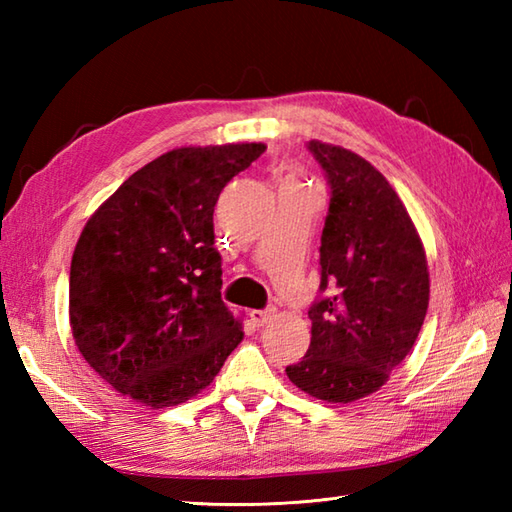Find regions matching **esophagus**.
<instances>
[{
  "instance_id": "1",
  "label": "esophagus",
  "mask_w": 512,
  "mask_h": 512,
  "mask_svg": "<svg viewBox=\"0 0 512 512\" xmlns=\"http://www.w3.org/2000/svg\"><path fill=\"white\" fill-rule=\"evenodd\" d=\"M273 317H275V308L253 310V312H250V321H253V323L257 325V328H259V325H266Z\"/></svg>"
}]
</instances>
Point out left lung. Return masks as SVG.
Instances as JSON below:
<instances>
[{
    "mask_svg": "<svg viewBox=\"0 0 512 512\" xmlns=\"http://www.w3.org/2000/svg\"><path fill=\"white\" fill-rule=\"evenodd\" d=\"M332 198L321 235V290L310 308L308 354L286 374L325 402L383 387L418 339L429 308V266L418 228L394 187L350 149L310 140Z\"/></svg>",
    "mask_w": 512,
    "mask_h": 512,
    "instance_id": "1",
    "label": "left lung"
}]
</instances>
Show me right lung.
Instances as JSON below:
<instances>
[{
  "mask_svg": "<svg viewBox=\"0 0 512 512\" xmlns=\"http://www.w3.org/2000/svg\"><path fill=\"white\" fill-rule=\"evenodd\" d=\"M264 143L178 147L132 173L92 213L70 266V328L118 394L176 407L213 383L242 343L220 297L213 211Z\"/></svg>",
  "mask_w": 512,
  "mask_h": 512,
  "instance_id": "obj_1",
  "label": "right lung"
}]
</instances>
